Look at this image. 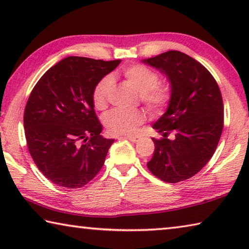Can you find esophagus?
<instances>
[{
	"mask_svg": "<svg viewBox=\"0 0 249 249\" xmlns=\"http://www.w3.org/2000/svg\"><path fill=\"white\" fill-rule=\"evenodd\" d=\"M121 138H126V140H128L129 142H137L141 141L140 136H125V137H121Z\"/></svg>",
	"mask_w": 249,
	"mask_h": 249,
	"instance_id": "1",
	"label": "esophagus"
}]
</instances>
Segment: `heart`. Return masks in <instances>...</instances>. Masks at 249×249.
Here are the masks:
<instances>
[{"label":"heart","instance_id":"b5f03b06","mask_svg":"<svg viewBox=\"0 0 249 249\" xmlns=\"http://www.w3.org/2000/svg\"><path fill=\"white\" fill-rule=\"evenodd\" d=\"M122 74L140 92L141 99L151 112L163 111L169 104L171 90L167 84H159L158 74L144 65H132L124 67ZM113 78L105 75L95 84L92 100L94 107L102 111L107 107L108 98L113 89ZM145 120L142 111H123L112 109L103 117V122L108 133L113 135H132Z\"/></svg>","mask_w":249,"mask_h":249}]
</instances>
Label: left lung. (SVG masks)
<instances>
[{"label":"left lung","mask_w":249,"mask_h":249,"mask_svg":"<svg viewBox=\"0 0 249 249\" xmlns=\"http://www.w3.org/2000/svg\"><path fill=\"white\" fill-rule=\"evenodd\" d=\"M142 62L165 74L171 90L166 112L153 125L163 137L151 138L155 151L147 167L169 183L191 178L212 158L221 138L224 107L220 88L205 67L177 50ZM171 131L175 140L166 138Z\"/></svg>","instance_id":"obj_1"}]
</instances>
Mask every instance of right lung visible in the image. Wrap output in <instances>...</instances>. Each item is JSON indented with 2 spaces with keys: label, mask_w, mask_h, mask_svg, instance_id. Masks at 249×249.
Wrapping results in <instances>:
<instances>
[{
  "label": "right lung",
  "mask_w": 249,
  "mask_h": 249,
  "mask_svg": "<svg viewBox=\"0 0 249 249\" xmlns=\"http://www.w3.org/2000/svg\"><path fill=\"white\" fill-rule=\"evenodd\" d=\"M120 64L67 57L34 87L24 112L25 136L34 162L54 184L81 188L103 167L114 140L101 135L92 93Z\"/></svg>",
  "instance_id": "obj_1"
}]
</instances>
